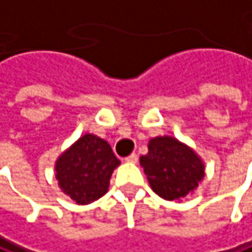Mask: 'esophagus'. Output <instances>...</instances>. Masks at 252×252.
<instances>
[{"instance_id":"34e87169","label":"esophagus","mask_w":252,"mask_h":252,"mask_svg":"<svg viewBox=\"0 0 252 252\" xmlns=\"http://www.w3.org/2000/svg\"><path fill=\"white\" fill-rule=\"evenodd\" d=\"M137 160H138V157H137V154H135V153L129 154V156L126 158V163H137Z\"/></svg>"}]
</instances>
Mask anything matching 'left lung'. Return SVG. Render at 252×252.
Instances as JSON below:
<instances>
[{
    "label": "left lung",
    "instance_id": "left-lung-1",
    "mask_svg": "<svg viewBox=\"0 0 252 252\" xmlns=\"http://www.w3.org/2000/svg\"><path fill=\"white\" fill-rule=\"evenodd\" d=\"M140 164L154 193L166 200L180 202L193 193L205 177V163L196 151L169 135L151 138Z\"/></svg>",
    "mask_w": 252,
    "mask_h": 252
}]
</instances>
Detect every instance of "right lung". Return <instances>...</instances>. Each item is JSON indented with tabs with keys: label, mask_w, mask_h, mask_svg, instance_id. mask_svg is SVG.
<instances>
[{
	"label": "right lung",
	"mask_w": 252,
	"mask_h": 252,
	"mask_svg": "<svg viewBox=\"0 0 252 252\" xmlns=\"http://www.w3.org/2000/svg\"><path fill=\"white\" fill-rule=\"evenodd\" d=\"M120 164L108 141L85 134L56 160L59 188L78 205L92 203L108 192L109 179Z\"/></svg>",
	"instance_id": "right-lung-1"
}]
</instances>
